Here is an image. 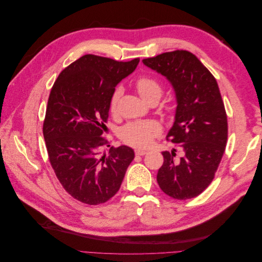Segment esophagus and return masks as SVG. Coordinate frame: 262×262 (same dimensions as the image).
I'll return each mask as SVG.
<instances>
[{"instance_id": "esophagus-1", "label": "esophagus", "mask_w": 262, "mask_h": 262, "mask_svg": "<svg viewBox=\"0 0 262 262\" xmlns=\"http://www.w3.org/2000/svg\"><path fill=\"white\" fill-rule=\"evenodd\" d=\"M134 152H136V155H138V156H143V155L147 154V150H144V149H136Z\"/></svg>"}]
</instances>
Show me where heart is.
<instances>
[{
  "mask_svg": "<svg viewBox=\"0 0 262 262\" xmlns=\"http://www.w3.org/2000/svg\"><path fill=\"white\" fill-rule=\"evenodd\" d=\"M136 89L140 96L146 101L153 99H160L163 93V87L155 77L148 75H142L136 81ZM122 95L121 87H117L113 92L112 97L109 100V110L113 114L116 113L118 101ZM171 107L166 108V113L171 114ZM162 132L161 125L155 120H144V121H134L125 124L120 131V139L125 144L146 148L152 145L154 140L160 136Z\"/></svg>",
  "mask_w": 262,
  "mask_h": 262,
  "instance_id": "obj_1",
  "label": "heart"
}]
</instances>
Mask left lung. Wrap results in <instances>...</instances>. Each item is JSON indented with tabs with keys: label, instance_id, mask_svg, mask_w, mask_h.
I'll use <instances>...</instances> for the list:
<instances>
[{
	"label": "left lung",
	"instance_id": "left-lung-1",
	"mask_svg": "<svg viewBox=\"0 0 262 262\" xmlns=\"http://www.w3.org/2000/svg\"><path fill=\"white\" fill-rule=\"evenodd\" d=\"M143 63L170 81L177 96L176 118L167 140L181 147L163 152L157 172L163 191L177 200L202 193L214 179L227 142V116L215 77L187 50L164 52Z\"/></svg>",
	"mask_w": 262,
	"mask_h": 262
}]
</instances>
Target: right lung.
<instances>
[{
  "instance_id": "add662e5",
  "label": "right lung",
  "mask_w": 262,
  "mask_h": 262,
  "mask_svg": "<svg viewBox=\"0 0 262 262\" xmlns=\"http://www.w3.org/2000/svg\"><path fill=\"white\" fill-rule=\"evenodd\" d=\"M139 61L85 54L62 71L51 89L42 125L49 162L66 191L82 203L112 199L134 158L132 148L110 146L102 134L115 87ZM104 146L111 152L101 157Z\"/></svg>"
}]
</instances>
